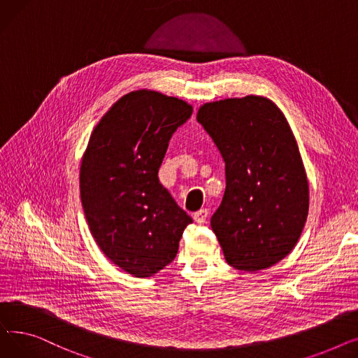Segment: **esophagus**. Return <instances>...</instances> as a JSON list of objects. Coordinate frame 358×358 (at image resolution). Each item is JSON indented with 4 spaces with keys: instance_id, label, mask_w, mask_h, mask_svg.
<instances>
[{
    "instance_id": "1",
    "label": "esophagus",
    "mask_w": 358,
    "mask_h": 358,
    "mask_svg": "<svg viewBox=\"0 0 358 358\" xmlns=\"http://www.w3.org/2000/svg\"><path fill=\"white\" fill-rule=\"evenodd\" d=\"M208 216H209V210H208V209H201V210H199V212L194 213L193 219H194L196 223L203 224V223L206 222V219H208Z\"/></svg>"
}]
</instances>
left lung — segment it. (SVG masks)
Wrapping results in <instances>:
<instances>
[{
	"label": "left lung",
	"instance_id": "8db88e82",
	"mask_svg": "<svg viewBox=\"0 0 358 358\" xmlns=\"http://www.w3.org/2000/svg\"><path fill=\"white\" fill-rule=\"evenodd\" d=\"M197 122L224 161L227 189L210 219L228 264L268 268L287 257L303 231L309 184L293 131L268 99L206 103Z\"/></svg>",
	"mask_w": 358,
	"mask_h": 358
}]
</instances>
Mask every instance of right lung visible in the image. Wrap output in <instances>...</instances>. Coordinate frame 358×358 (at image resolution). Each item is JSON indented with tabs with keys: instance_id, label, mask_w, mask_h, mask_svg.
Masks as SVG:
<instances>
[{
	"instance_id": "right-lung-1",
	"label": "right lung",
	"mask_w": 358,
	"mask_h": 358,
	"mask_svg": "<svg viewBox=\"0 0 358 358\" xmlns=\"http://www.w3.org/2000/svg\"><path fill=\"white\" fill-rule=\"evenodd\" d=\"M192 115L180 99L131 91L91 134L80 169L84 215L104 255L131 275L168 266L193 222L158 178L169 139Z\"/></svg>"
}]
</instances>
